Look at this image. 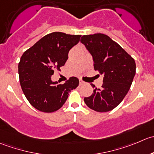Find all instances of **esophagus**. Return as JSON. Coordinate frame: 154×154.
Returning <instances> with one entry per match:
<instances>
[{
    "label": "esophagus",
    "mask_w": 154,
    "mask_h": 154,
    "mask_svg": "<svg viewBox=\"0 0 154 154\" xmlns=\"http://www.w3.org/2000/svg\"><path fill=\"white\" fill-rule=\"evenodd\" d=\"M85 85V82H83V81L82 80H79V85Z\"/></svg>",
    "instance_id": "34e87169"
}]
</instances>
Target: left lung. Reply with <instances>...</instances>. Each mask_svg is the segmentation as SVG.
I'll return each mask as SVG.
<instances>
[{"label": "left lung", "mask_w": 154, "mask_h": 154, "mask_svg": "<svg viewBox=\"0 0 154 154\" xmlns=\"http://www.w3.org/2000/svg\"><path fill=\"white\" fill-rule=\"evenodd\" d=\"M81 42L92 55L94 67L103 75L101 88H95L85 103L98 112L112 110L128 93L135 75L134 59L117 42L103 33L84 35Z\"/></svg>", "instance_id": "obj_1"}]
</instances>
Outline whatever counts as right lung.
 <instances>
[{"label": "right lung", "mask_w": 154, "mask_h": 154, "mask_svg": "<svg viewBox=\"0 0 154 154\" xmlns=\"http://www.w3.org/2000/svg\"><path fill=\"white\" fill-rule=\"evenodd\" d=\"M81 35L53 32L39 39L24 52L19 63V82L29 103L37 110L53 112L63 106L71 90L79 84L76 77L60 85L51 81L55 69L60 70L68 59L69 51L80 40Z\"/></svg>", "instance_id": "obj_1"}]
</instances>
